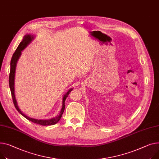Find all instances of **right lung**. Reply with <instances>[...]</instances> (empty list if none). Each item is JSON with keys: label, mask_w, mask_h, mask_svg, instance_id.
Returning <instances> with one entry per match:
<instances>
[{"label": "right lung", "mask_w": 159, "mask_h": 159, "mask_svg": "<svg viewBox=\"0 0 159 159\" xmlns=\"http://www.w3.org/2000/svg\"><path fill=\"white\" fill-rule=\"evenodd\" d=\"M35 36L34 35H32L30 34H25L22 39V41L20 42V43L18 46L16 50H15V53L13 54L11 60V63H10V73H9V88L11 90V93L12 95V98L13 100V103L15 105V107L18 111V112L22 114L24 117H25L26 119L28 120L41 125H43V126H47V125H55L61 119L62 117V115L63 114V112L65 111V100L68 96L69 95L70 93L73 90V88H70L65 94L62 97V108L61 110L59 112V114L57 115V116L54 118H52L48 120H38L36 118H30L29 116L25 115L22 111H21L18 107L16 98H15V71H16V66L17 62L21 56V54H22V51L24 50L30 43L32 42L34 39Z\"/></svg>", "instance_id": "add662e5"}]
</instances>
